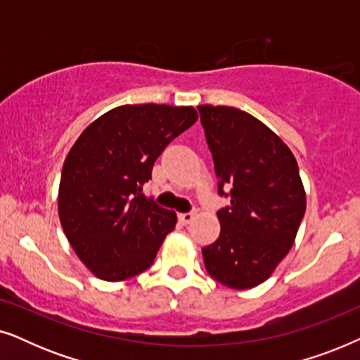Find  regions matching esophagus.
<instances>
[{
    "label": "esophagus",
    "instance_id": "1",
    "mask_svg": "<svg viewBox=\"0 0 360 360\" xmlns=\"http://www.w3.org/2000/svg\"><path fill=\"white\" fill-rule=\"evenodd\" d=\"M195 218H196V211H190V213H180L179 214V219L184 224H190Z\"/></svg>",
    "mask_w": 360,
    "mask_h": 360
}]
</instances>
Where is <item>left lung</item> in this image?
I'll return each mask as SVG.
<instances>
[{
  "mask_svg": "<svg viewBox=\"0 0 360 360\" xmlns=\"http://www.w3.org/2000/svg\"><path fill=\"white\" fill-rule=\"evenodd\" d=\"M206 142L231 206L218 211L219 238L203 248L208 274L234 290L265 282L292 249L307 210L298 164L288 146L249 112L198 106Z\"/></svg>",
  "mask_w": 360,
  "mask_h": 360,
  "instance_id": "left-lung-1",
  "label": "left lung"
}]
</instances>
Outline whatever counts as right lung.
I'll return each mask as SVG.
<instances>
[{
    "label": "right lung",
    "mask_w": 360,
    "mask_h": 360,
    "mask_svg": "<svg viewBox=\"0 0 360 360\" xmlns=\"http://www.w3.org/2000/svg\"><path fill=\"white\" fill-rule=\"evenodd\" d=\"M198 120L193 106L124 105L82 132L63 162L58 218L78 259L120 282L154 262L175 211L142 193L167 146Z\"/></svg>",
    "instance_id": "obj_1"
}]
</instances>
